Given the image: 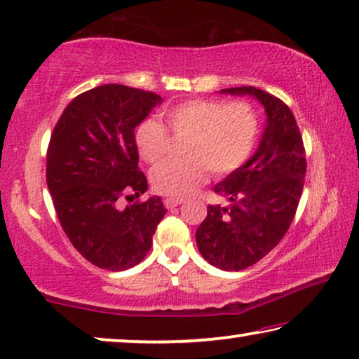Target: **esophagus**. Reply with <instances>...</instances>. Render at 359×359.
Instances as JSON below:
<instances>
[{
  "label": "esophagus",
  "instance_id": "34e87169",
  "mask_svg": "<svg viewBox=\"0 0 359 359\" xmlns=\"http://www.w3.org/2000/svg\"><path fill=\"white\" fill-rule=\"evenodd\" d=\"M183 202H184V198H180V197H167L163 201L165 207H167V208H175V207L181 205V203H183Z\"/></svg>",
  "mask_w": 359,
  "mask_h": 359
}]
</instances>
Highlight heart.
I'll use <instances>...</instances> for the list:
<instances>
[{"label":"heart","instance_id":"obj_1","mask_svg":"<svg viewBox=\"0 0 359 359\" xmlns=\"http://www.w3.org/2000/svg\"><path fill=\"white\" fill-rule=\"evenodd\" d=\"M173 135H186L184 157L168 158L151 172L154 189L165 196L184 197L202 183L207 168L215 176L236 172L255 147L258 115L250 104H226L218 99H189L162 110ZM135 142L141 158L154 163L168 149V133L156 118L136 126Z\"/></svg>","mask_w":359,"mask_h":359}]
</instances>
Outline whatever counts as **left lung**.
<instances>
[{"label": "left lung", "mask_w": 359, "mask_h": 359, "mask_svg": "<svg viewBox=\"0 0 359 359\" xmlns=\"http://www.w3.org/2000/svg\"><path fill=\"white\" fill-rule=\"evenodd\" d=\"M219 93L257 99L266 122L257 151L241 168L215 184L228 205H208L197 228V249L223 271H241L260 262L287 233L303 191L305 147L290 109L253 86Z\"/></svg>", "instance_id": "8db88e82"}]
</instances>
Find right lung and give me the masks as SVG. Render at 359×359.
Masks as SVG:
<instances>
[{"instance_id":"1","label":"right lung","mask_w":359,"mask_h":359,"mask_svg":"<svg viewBox=\"0 0 359 359\" xmlns=\"http://www.w3.org/2000/svg\"><path fill=\"white\" fill-rule=\"evenodd\" d=\"M162 101L137 88L96 86L70 101L54 126L48 189L72 245L97 268L125 271L141 263L167 213L158 196L120 205L147 191L135 128Z\"/></svg>"}]
</instances>
